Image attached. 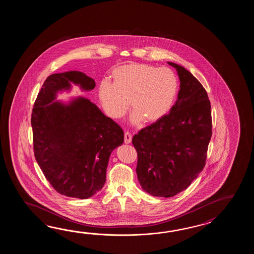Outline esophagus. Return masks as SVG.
I'll return each mask as SVG.
<instances>
[{"label": "esophagus", "instance_id": "esophagus-1", "mask_svg": "<svg viewBox=\"0 0 254 254\" xmlns=\"http://www.w3.org/2000/svg\"><path fill=\"white\" fill-rule=\"evenodd\" d=\"M130 141H131V134L128 131H126L125 133V142L128 144V143H130Z\"/></svg>", "mask_w": 254, "mask_h": 254}]
</instances>
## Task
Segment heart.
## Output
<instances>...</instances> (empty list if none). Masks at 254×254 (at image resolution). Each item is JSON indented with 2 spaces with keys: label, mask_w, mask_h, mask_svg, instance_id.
I'll return each mask as SVG.
<instances>
[{
  "label": "heart",
  "mask_w": 254,
  "mask_h": 254,
  "mask_svg": "<svg viewBox=\"0 0 254 254\" xmlns=\"http://www.w3.org/2000/svg\"><path fill=\"white\" fill-rule=\"evenodd\" d=\"M112 82L100 83L98 95L105 114L111 119L125 116L129 106L132 125L155 123L166 116L178 95L177 77L169 68L146 64H130L115 68Z\"/></svg>",
  "instance_id": "1"
}]
</instances>
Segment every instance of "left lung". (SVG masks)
<instances>
[{
	"mask_svg": "<svg viewBox=\"0 0 254 254\" xmlns=\"http://www.w3.org/2000/svg\"><path fill=\"white\" fill-rule=\"evenodd\" d=\"M178 72V99L170 114L132 138L141 188L157 197L187 189L205 166L211 140V103L205 89L189 70L168 62Z\"/></svg>",
	"mask_w": 254,
	"mask_h": 254,
	"instance_id": "left-lung-1",
	"label": "left lung"
}]
</instances>
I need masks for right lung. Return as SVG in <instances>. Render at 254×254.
Instances as JSON below:
<instances>
[{
    "mask_svg": "<svg viewBox=\"0 0 254 254\" xmlns=\"http://www.w3.org/2000/svg\"><path fill=\"white\" fill-rule=\"evenodd\" d=\"M70 82L83 91L95 82L81 71L70 70L47 77L32 113L33 151L45 178L60 194L88 199L106 181L109 158L125 141L124 130L89 99L77 97L64 104L57 92Z\"/></svg>",
    "mask_w": 254,
    "mask_h": 254,
    "instance_id": "obj_1",
    "label": "right lung"
}]
</instances>
